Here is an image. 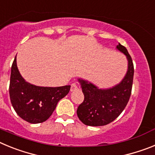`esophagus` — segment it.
I'll list each match as a JSON object with an SVG mask.
<instances>
[{
    "label": "esophagus",
    "instance_id": "34e87169",
    "mask_svg": "<svg viewBox=\"0 0 155 155\" xmlns=\"http://www.w3.org/2000/svg\"><path fill=\"white\" fill-rule=\"evenodd\" d=\"M78 89V87L76 83H74V84H71V91H75L77 90Z\"/></svg>",
    "mask_w": 155,
    "mask_h": 155
}]
</instances>
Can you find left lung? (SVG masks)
I'll return each mask as SVG.
<instances>
[{
	"label": "left lung",
	"instance_id": "8db88e82",
	"mask_svg": "<svg viewBox=\"0 0 155 155\" xmlns=\"http://www.w3.org/2000/svg\"><path fill=\"white\" fill-rule=\"evenodd\" d=\"M116 50L126 55L128 61L127 73L119 84L109 88H99L91 82L78 78L84 99L78 108L77 114L87 126L100 127L110 124L120 116L129 102L134 79V64L125 46L119 43Z\"/></svg>",
	"mask_w": 155,
	"mask_h": 155
}]
</instances>
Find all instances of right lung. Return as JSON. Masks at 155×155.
Here are the masks:
<instances>
[{
  "label": "right lung",
  "mask_w": 155,
  "mask_h": 155,
  "mask_svg": "<svg viewBox=\"0 0 155 155\" xmlns=\"http://www.w3.org/2000/svg\"><path fill=\"white\" fill-rule=\"evenodd\" d=\"M71 85L62 87H41L25 80L17 67L16 57L11 72V102L14 109L21 119L30 124H40L50 118L57 103L65 97Z\"/></svg>",
  "instance_id": "obj_1"
}]
</instances>
